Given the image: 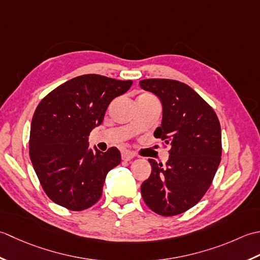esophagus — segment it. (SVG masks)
<instances>
[{"label":"esophagus","instance_id":"obj_1","mask_svg":"<svg viewBox=\"0 0 260 260\" xmlns=\"http://www.w3.org/2000/svg\"><path fill=\"white\" fill-rule=\"evenodd\" d=\"M135 158V153L130 150H124L122 151V159L129 161Z\"/></svg>","mask_w":260,"mask_h":260}]
</instances>
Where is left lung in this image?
Here are the masks:
<instances>
[{"instance_id": "1", "label": "left lung", "mask_w": 260, "mask_h": 260, "mask_svg": "<svg viewBox=\"0 0 260 260\" xmlns=\"http://www.w3.org/2000/svg\"><path fill=\"white\" fill-rule=\"evenodd\" d=\"M162 104L156 138L171 146L166 166L148 159L151 174L141 185L148 208L164 216L184 213L204 197L221 161V126L214 110L186 84L165 78L140 81Z\"/></svg>"}]
</instances>
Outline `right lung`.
Masks as SVG:
<instances>
[{"instance_id": "add662e5", "label": "right lung", "mask_w": 260, "mask_h": 260, "mask_svg": "<svg viewBox=\"0 0 260 260\" xmlns=\"http://www.w3.org/2000/svg\"><path fill=\"white\" fill-rule=\"evenodd\" d=\"M132 81L96 74L72 78L41 100L31 121L29 153L52 202L72 211L91 208L102 197L108 173L121 162L116 147L88 148L91 131L103 122L111 101Z\"/></svg>"}]
</instances>
